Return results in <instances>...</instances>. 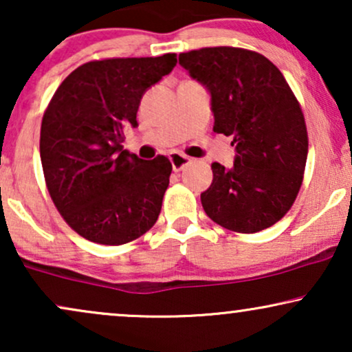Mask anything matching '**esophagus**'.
Listing matches in <instances>:
<instances>
[{
  "instance_id": "34e87169",
  "label": "esophagus",
  "mask_w": 352,
  "mask_h": 352,
  "mask_svg": "<svg viewBox=\"0 0 352 352\" xmlns=\"http://www.w3.org/2000/svg\"><path fill=\"white\" fill-rule=\"evenodd\" d=\"M190 161H191V157H188V155H185L182 153H170V162H172V167L175 172L182 170V168H184Z\"/></svg>"
}]
</instances>
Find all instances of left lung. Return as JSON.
Returning a JSON list of instances; mask_svg holds the SVG:
<instances>
[{
    "mask_svg": "<svg viewBox=\"0 0 352 352\" xmlns=\"http://www.w3.org/2000/svg\"><path fill=\"white\" fill-rule=\"evenodd\" d=\"M179 63L208 89L212 130L232 136L237 151L230 168L211 166L204 212L234 232L271 228L294 204L309 153L294 92L268 58L245 48H199L180 53Z\"/></svg>",
    "mask_w": 352,
    "mask_h": 352,
    "instance_id": "8db88e82",
    "label": "left lung"
}]
</instances>
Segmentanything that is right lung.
<instances>
[{"mask_svg": "<svg viewBox=\"0 0 352 352\" xmlns=\"http://www.w3.org/2000/svg\"><path fill=\"white\" fill-rule=\"evenodd\" d=\"M175 53L84 63L53 94L40 128L48 193L66 224L102 245H123L157 221L172 164L123 149L141 97L177 65Z\"/></svg>", "mask_w": 352, "mask_h": 352, "instance_id": "add662e5", "label": "right lung"}]
</instances>
